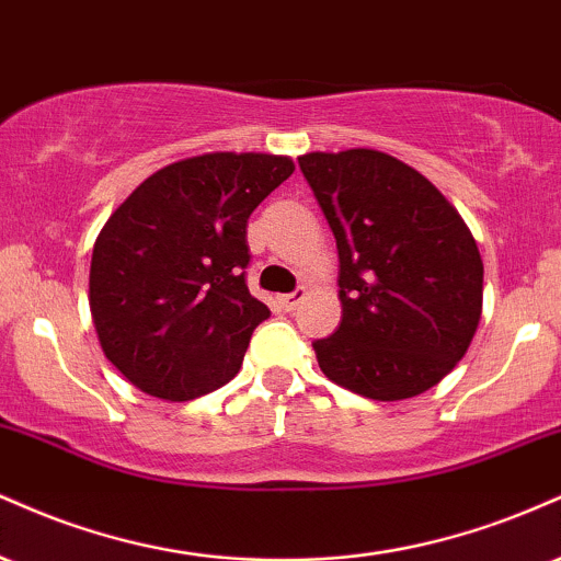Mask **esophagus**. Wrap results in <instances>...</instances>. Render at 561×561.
I'll use <instances>...</instances> for the list:
<instances>
[{
  "mask_svg": "<svg viewBox=\"0 0 561 561\" xmlns=\"http://www.w3.org/2000/svg\"><path fill=\"white\" fill-rule=\"evenodd\" d=\"M305 296H307L305 288H296V291H291V294H283V296H278V301H280V307L286 309V312H294V309L299 307L301 301H305Z\"/></svg>",
  "mask_w": 561,
  "mask_h": 561,
  "instance_id": "1",
  "label": "esophagus"
}]
</instances>
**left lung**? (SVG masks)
Here are the masks:
<instances>
[{"label":"left lung","mask_w":561,"mask_h":561,"mask_svg":"<svg viewBox=\"0 0 561 561\" xmlns=\"http://www.w3.org/2000/svg\"><path fill=\"white\" fill-rule=\"evenodd\" d=\"M339 247L341 325L314 341L335 386L375 401L427 391L470 348L483 312V260L446 196L375 149L299 157Z\"/></svg>","instance_id":"obj_1"}]
</instances>
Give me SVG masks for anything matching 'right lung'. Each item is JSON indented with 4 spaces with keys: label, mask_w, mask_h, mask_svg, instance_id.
<instances>
[{
    "label": "right lung",
    "mask_w": 561,
    "mask_h": 561,
    "mask_svg": "<svg viewBox=\"0 0 561 561\" xmlns=\"http://www.w3.org/2000/svg\"><path fill=\"white\" fill-rule=\"evenodd\" d=\"M294 173L256 151L157 170L96 236L89 305L104 357L144 393L188 401L239 373L270 309L249 294V215Z\"/></svg>",
    "instance_id": "1"
}]
</instances>
